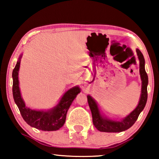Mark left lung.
Returning <instances> with one entry per match:
<instances>
[{
    "mask_svg": "<svg viewBox=\"0 0 159 159\" xmlns=\"http://www.w3.org/2000/svg\"><path fill=\"white\" fill-rule=\"evenodd\" d=\"M136 52L140 61V75L142 81V89L140 101L135 109L120 121L111 120L102 116L96 102L90 95H88V101L92 113L93 125L100 132H121L125 131L134 125L141 111L144 109L148 98L147 86L148 84V77L145 69V59L143 53L139 49H137Z\"/></svg>",
    "mask_w": 159,
    "mask_h": 159,
    "instance_id": "8db88e82",
    "label": "left lung"
}]
</instances>
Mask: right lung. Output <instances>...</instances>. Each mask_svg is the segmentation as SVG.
Instances as JSON below:
<instances>
[{"label": "right lung", "mask_w": 159, "mask_h": 159, "mask_svg": "<svg viewBox=\"0 0 159 159\" xmlns=\"http://www.w3.org/2000/svg\"><path fill=\"white\" fill-rule=\"evenodd\" d=\"M21 56H19L12 72L13 96L24 120L28 125L43 131H56L63 127L66 121V113L78 93L80 88L74 87L64 93L59 103L49 111H36L27 108L21 98L19 86V70Z\"/></svg>", "instance_id": "add662e5"}]
</instances>
